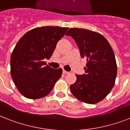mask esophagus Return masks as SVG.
Returning <instances> with one entry per match:
<instances>
[{
	"label": "esophagus",
	"instance_id": "obj_1",
	"mask_svg": "<svg viewBox=\"0 0 130 130\" xmlns=\"http://www.w3.org/2000/svg\"><path fill=\"white\" fill-rule=\"evenodd\" d=\"M63 74H67V73H69V72L67 71H65V69H63Z\"/></svg>",
	"mask_w": 130,
	"mask_h": 130
}]
</instances>
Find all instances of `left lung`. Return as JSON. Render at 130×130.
I'll return each instance as SVG.
<instances>
[{
    "instance_id": "left-lung-1",
    "label": "left lung",
    "mask_w": 130,
    "mask_h": 130,
    "mask_svg": "<svg viewBox=\"0 0 130 130\" xmlns=\"http://www.w3.org/2000/svg\"><path fill=\"white\" fill-rule=\"evenodd\" d=\"M71 36L86 58L85 74L77 75L76 82L70 86L72 94L82 102L96 104L103 101L115 85L117 67L111 45L102 34L81 28H70Z\"/></svg>"
}]
</instances>
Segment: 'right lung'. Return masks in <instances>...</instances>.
I'll use <instances>...</instances> for the list:
<instances>
[{
	"mask_svg": "<svg viewBox=\"0 0 130 130\" xmlns=\"http://www.w3.org/2000/svg\"><path fill=\"white\" fill-rule=\"evenodd\" d=\"M68 27L46 26L27 31L13 49L11 57V75L19 92L29 99H41L48 94L61 77L62 69L45 66L57 42Z\"/></svg>",
	"mask_w": 130,
	"mask_h": 130,
	"instance_id": "obj_1",
	"label": "right lung"
}]
</instances>
